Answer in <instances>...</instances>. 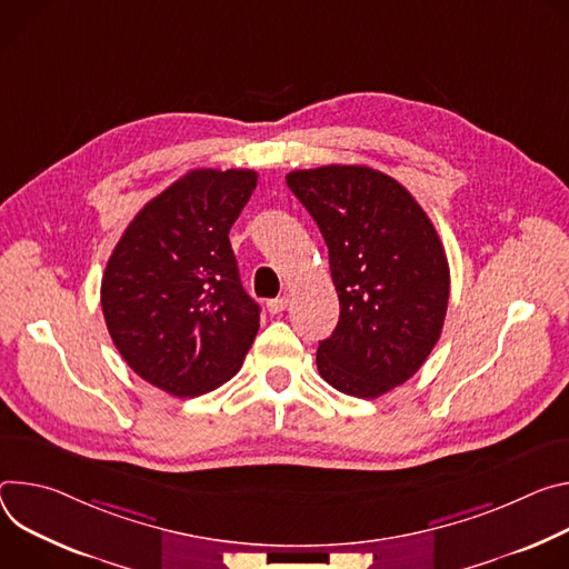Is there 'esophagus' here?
I'll return each instance as SVG.
<instances>
[{
	"label": "esophagus",
	"mask_w": 569,
	"mask_h": 569,
	"mask_svg": "<svg viewBox=\"0 0 569 569\" xmlns=\"http://www.w3.org/2000/svg\"><path fill=\"white\" fill-rule=\"evenodd\" d=\"M287 305H289V296H280V298H271V300L267 302V309H269L271 313H282V311L287 309Z\"/></svg>",
	"instance_id": "34e87169"
}]
</instances>
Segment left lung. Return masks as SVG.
<instances>
[{
	"instance_id": "1",
	"label": "left lung",
	"mask_w": 569,
	"mask_h": 569,
	"mask_svg": "<svg viewBox=\"0 0 569 569\" xmlns=\"http://www.w3.org/2000/svg\"><path fill=\"white\" fill-rule=\"evenodd\" d=\"M287 184L328 243L341 305L319 372L346 396H385L418 372L443 330L446 248L409 189L377 169H300Z\"/></svg>"
}]
</instances>
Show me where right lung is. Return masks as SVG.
<instances>
[{"mask_svg":"<svg viewBox=\"0 0 569 569\" xmlns=\"http://www.w3.org/2000/svg\"><path fill=\"white\" fill-rule=\"evenodd\" d=\"M258 184L252 169H194L123 230L101 280L112 343L142 380L203 396L241 368L260 305L239 280L228 239Z\"/></svg>","mask_w":569,"mask_h":569,"instance_id":"obj_1","label":"right lung"}]
</instances>
